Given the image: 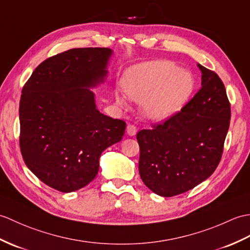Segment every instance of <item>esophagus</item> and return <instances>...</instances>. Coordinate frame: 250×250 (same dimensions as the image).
I'll list each match as a JSON object with an SVG mask.
<instances>
[{
  "mask_svg": "<svg viewBox=\"0 0 250 250\" xmlns=\"http://www.w3.org/2000/svg\"><path fill=\"white\" fill-rule=\"evenodd\" d=\"M136 133H137V129L135 125H129L126 126V134L129 136H134V135H136Z\"/></svg>",
  "mask_w": 250,
  "mask_h": 250,
  "instance_id": "34e87169",
  "label": "esophagus"
}]
</instances>
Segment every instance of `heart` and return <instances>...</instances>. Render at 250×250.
<instances>
[{
    "label": "heart",
    "mask_w": 250,
    "mask_h": 250,
    "mask_svg": "<svg viewBox=\"0 0 250 250\" xmlns=\"http://www.w3.org/2000/svg\"><path fill=\"white\" fill-rule=\"evenodd\" d=\"M120 83L127 97L142 102L144 115L153 121L168 119L179 112L195 87L193 74L166 60L136 63L125 72ZM114 98L118 106L127 107L123 92L115 90Z\"/></svg>",
    "instance_id": "b5f03b06"
}]
</instances>
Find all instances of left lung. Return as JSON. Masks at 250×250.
<instances>
[{"instance_id": "obj_1", "label": "left lung", "mask_w": 250, "mask_h": 250, "mask_svg": "<svg viewBox=\"0 0 250 250\" xmlns=\"http://www.w3.org/2000/svg\"><path fill=\"white\" fill-rule=\"evenodd\" d=\"M201 88L181 112L142 130L139 175L156 195L171 197L185 193L215 171L230 125V103L218 75L197 63Z\"/></svg>"}]
</instances>
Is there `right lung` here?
Returning <instances> with one entry per match:
<instances>
[{
  "instance_id": "add662e5",
  "label": "right lung",
  "mask_w": 250,
  "mask_h": 250,
  "mask_svg": "<svg viewBox=\"0 0 250 250\" xmlns=\"http://www.w3.org/2000/svg\"><path fill=\"white\" fill-rule=\"evenodd\" d=\"M108 48L71 49L45 60L22 89L20 148L28 169L62 193L97 176L102 152L123 138L125 123L98 111L92 88L106 81Z\"/></svg>"
}]
</instances>
